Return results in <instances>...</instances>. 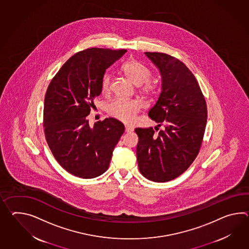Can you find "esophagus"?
<instances>
[{"mask_svg":"<svg viewBox=\"0 0 249 249\" xmlns=\"http://www.w3.org/2000/svg\"><path fill=\"white\" fill-rule=\"evenodd\" d=\"M133 130H134V128L132 127H129V126H125V131L126 132H132Z\"/></svg>","mask_w":249,"mask_h":249,"instance_id":"esophagus-1","label":"esophagus"}]
</instances>
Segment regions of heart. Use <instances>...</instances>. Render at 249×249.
Instances as JSON below:
<instances>
[{
  "instance_id": "b5f03b06",
  "label": "heart",
  "mask_w": 249,
  "mask_h": 249,
  "mask_svg": "<svg viewBox=\"0 0 249 249\" xmlns=\"http://www.w3.org/2000/svg\"><path fill=\"white\" fill-rule=\"evenodd\" d=\"M122 71L127 76V78L137 86L143 85L141 91L147 95H155L158 93V85L150 81L153 76L148 67L137 60H129L122 65ZM111 89V76L105 73L101 80V92L106 94L110 93ZM142 107L141 102L138 100L114 99L107 106V111L111 117L119 121L129 123L133 122Z\"/></svg>"
}]
</instances>
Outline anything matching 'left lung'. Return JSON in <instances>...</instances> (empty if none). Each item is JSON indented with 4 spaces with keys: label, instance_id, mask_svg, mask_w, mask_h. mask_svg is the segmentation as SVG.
Wrapping results in <instances>:
<instances>
[{
    "label": "left lung",
    "instance_id": "obj_1",
    "mask_svg": "<svg viewBox=\"0 0 249 249\" xmlns=\"http://www.w3.org/2000/svg\"><path fill=\"white\" fill-rule=\"evenodd\" d=\"M145 55L162 78L161 93L148 116L164 128L157 134L152 127L135 129L138 168L147 179L166 182L186 172L198 155L207 107L196 78L182 61L162 53Z\"/></svg>",
    "mask_w": 249,
    "mask_h": 249
}]
</instances>
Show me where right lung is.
<instances>
[{
  "instance_id": "1",
  "label": "right lung",
  "mask_w": 249,
  "mask_h": 249,
  "mask_svg": "<svg viewBox=\"0 0 249 249\" xmlns=\"http://www.w3.org/2000/svg\"><path fill=\"white\" fill-rule=\"evenodd\" d=\"M127 50L89 48L71 56L53 77L45 94L44 135L59 164L72 175L93 178L107 171L125 130L106 118L90 127L88 115L101 94L105 70Z\"/></svg>"
}]
</instances>
